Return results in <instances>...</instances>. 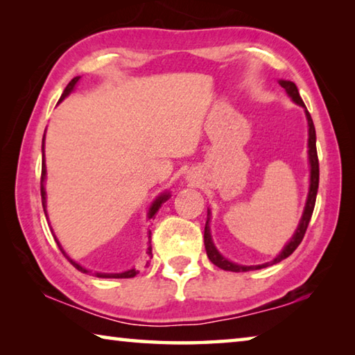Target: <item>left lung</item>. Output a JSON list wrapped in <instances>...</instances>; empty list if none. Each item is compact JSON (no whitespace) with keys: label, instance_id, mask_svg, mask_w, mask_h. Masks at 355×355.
Segmentation results:
<instances>
[{"label":"left lung","instance_id":"left-lung-1","mask_svg":"<svg viewBox=\"0 0 355 355\" xmlns=\"http://www.w3.org/2000/svg\"><path fill=\"white\" fill-rule=\"evenodd\" d=\"M279 84L285 89V92L288 94L294 103L302 106L305 117H307V125H309V164H310V184H309V194H307V200H305V207H304V213L300 216V220L297 224V228L294 230V235L290 238L284 249L279 252V255L274 258V260L263 263V264H254V266H245V264H238L235 261H230L228 258H225L220 252L216 249V245L213 243L211 238V232H209V220H211V211L208 209L207 214V224H205V233H203V241H205V249H207V255L209 260H211L213 264L216 266L224 269V271H232V272H248V271H255V269H261V268H268L271 264L279 263L282 260H285L286 257H290L294 250L297 249V245L302 241V238L305 235V230H307L309 222L311 218V213H313L315 208V202H316V192H318V184H320V163H318V153H316V133H315V125L313 120H311L310 112L305 107L302 98H300L299 91L296 87V84L293 81L288 80H279Z\"/></svg>","mask_w":355,"mask_h":355}]
</instances>
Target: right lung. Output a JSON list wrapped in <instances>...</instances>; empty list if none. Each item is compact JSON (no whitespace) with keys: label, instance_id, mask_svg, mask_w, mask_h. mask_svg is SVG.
I'll return each mask as SVG.
<instances>
[{"label":"right lung","instance_id":"add662e5","mask_svg":"<svg viewBox=\"0 0 355 355\" xmlns=\"http://www.w3.org/2000/svg\"><path fill=\"white\" fill-rule=\"evenodd\" d=\"M80 78H81V76H75L73 80H71V81L67 84V87L64 89V92H62L61 98H59L58 103H61V101H64V98H67L69 95L75 91V87H76L78 81H80ZM42 155H44V159H42L40 194H42V207H44V211H45V216H46V220H48V214H46V191H45V178H46V166H45V135H44V139H42ZM169 199H171V192H169V191L161 192V194H159L158 197H156V199L152 202V205H150V208H148V213H147L148 220H150V219H155V214L158 213V209L161 208V205H163V203H164L166 200H169ZM150 235H152V232L148 230V238H150ZM53 236H55V233H53ZM55 241L58 243L59 249H61L62 254H64L65 257H67V260H69L71 264H73V266L78 269V271H81V272H84V274L89 272V269L81 266V264L76 263L75 260H71V258L67 255V252H65V250L62 249V245H61V243H59V239H58L56 236H55ZM147 255H148V257L152 255V245H148V248H147ZM136 274H137V269H135V268H131V269H128V271H123V272H95V275H97V277H100V279H131V277H135Z\"/></svg>","mask_w":355,"mask_h":355}]
</instances>
